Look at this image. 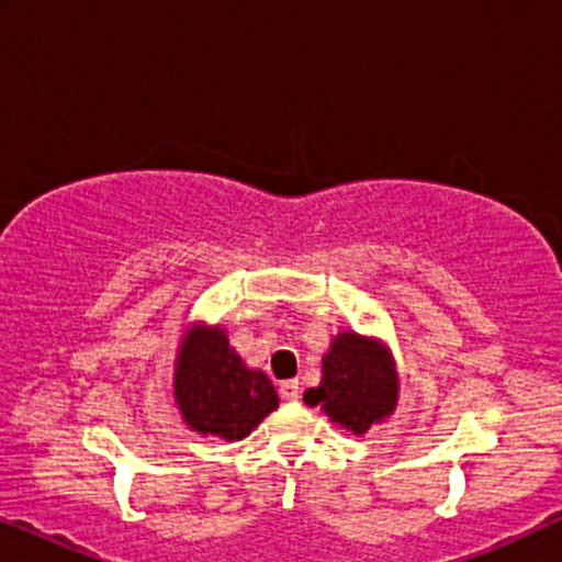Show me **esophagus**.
<instances>
[{"instance_id": "1", "label": "esophagus", "mask_w": 562, "mask_h": 562, "mask_svg": "<svg viewBox=\"0 0 562 562\" xmlns=\"http://www.w3.org/2000/svg\"><path fill=\"white\" fill-rule=\"evenodd\" d=\"M279 394H281V398H286V402H299V381L296 379L281 381Z\"/></svg>"}]
</instances>
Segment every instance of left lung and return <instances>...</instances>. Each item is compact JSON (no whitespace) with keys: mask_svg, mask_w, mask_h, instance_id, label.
Masks as SVG:
<instances>
[{"mask_svg":"<svg viewBox=\"0 0 562 562\" xmlns=\"http://www.w3.org/2000/svg\"><path fill=\"white\" fill-rule=\"evenodd\" d=\"M304 402L350 435H366L394 414L398 371L394 352L379 337L342 329L322 356L319 386L304 391Z\"/></svg>","mask_w":562,"mask_h":562,"instance_id":"obj_1","label":"left lung"}]
</instances>
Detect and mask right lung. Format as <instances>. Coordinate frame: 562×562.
Returning <instances> with one entry per match:
<instances>
[{"label":"right lung","instance_id":"obj_1","mask_svg":"<svg viewBox=\"0 0 562 562\" xmlns=\"http://www.w3.org/2000/svg\"><path fill=\"white\" fill-rule=\"evenodd\" d=\"M173 398L191 432L227 442L248 437L279 406L271 379L245 363L225 327L206 322L183 329L173 360Z\"/></svg>","mask_w":562,"mask_h":562}]
</instances>
